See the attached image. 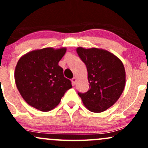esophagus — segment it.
I'll use <instances>...</instances> for the list:
<instances>
[{"label":"esophagus","instance_id":"esophagus-1","mask_svg":"<svg viewBox=\"0 0 148 148\" xmlns=\"http://www.w3.org/2000/svg\"><path fill=\"white\" fill-rule=\"evenodd\" d=\"M77 79L76 78V77H74V78L71 79V82H72V84L74 85V86L76 84V82H77Z\"/></svg>","mask_w":148,"mask_h":148}]
</instances>
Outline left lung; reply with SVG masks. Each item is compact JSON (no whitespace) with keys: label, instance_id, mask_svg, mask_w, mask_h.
<instances>
[{"label":"left lung","instance_id":"8db88e82","mask_svg":"<svg viewBox=\"0 0 148 148\" xmlns=\"http://www.w3.org/2000/svg\"><path fill=\"white\" fill-rule=\"evenodd\" d=\"M77 53L86 66L89 89L79 93L84 105L92 112H102L120 97L126 82L122 61L102 49L78 47Z\"/></svg>","mask_w":148,"mask_h":148}]
</instances>
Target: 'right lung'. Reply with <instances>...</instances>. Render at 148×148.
I'll return each instance as SVG.
<instances>
[{"label":"right lung","mask_w":148,"mask_h":148,"mask_svg":"<svg viewBox=\"0 0 148 148\" xmlns=\"http://www.w3.org/2000/svg\"><path fill=\"white\" fill-rule=\"evenodd\" d=\"M66 48H44L22 56L15 69L18 90L31 107L42 112L54 109L68 89L72 87L59 66Z\"/></svg>","instance_id":"right-lung-1"}]
</instances>
